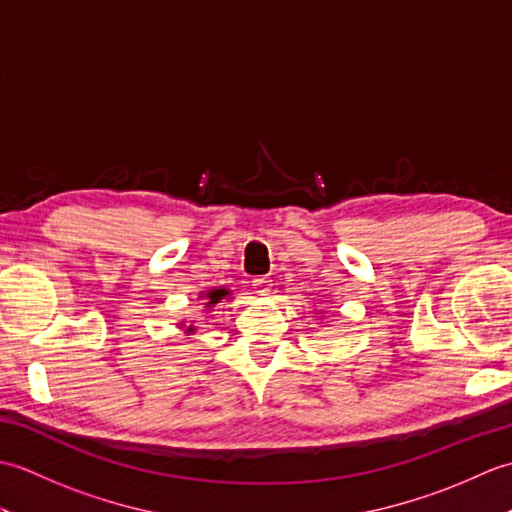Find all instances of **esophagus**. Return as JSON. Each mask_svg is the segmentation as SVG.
Here are the masks:
<instances>
[{
  "label": "esophagus",
  "mask_w": 512,
  "mask_h": 512,
  "mask_svg": "<svg viewBox=\"0 0 512 512\" xmlns=\"http://www.w3.org/2000/svg\"><path fill=\"white\" fill-rule=\"evenodd\" d=\"M253 288L255 292H259V295H270V290H273V281H270V277H255Z\"/></svg>",
  "instance_id": "1"
}]
</instances>
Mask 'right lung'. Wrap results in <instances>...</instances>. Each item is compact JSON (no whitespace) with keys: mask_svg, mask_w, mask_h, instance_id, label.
Here are the masks:
<instances>
[{"mask_svg":"<svg viewBox=\"0 0 512 512\" xmlns=\"http://www.w3.org/2000/svg\"><path fill=\"white\" fill-rule=\"evenodd\" d=\"M228 295V290H224V288H220V290H211L209 295H206V306H215L217 301H220L222 297H226Z\"/></svg>","mask_w":512,"mask_h":512,"instance_id":"right-lung-1","label":"right lung"}]
</instances>
